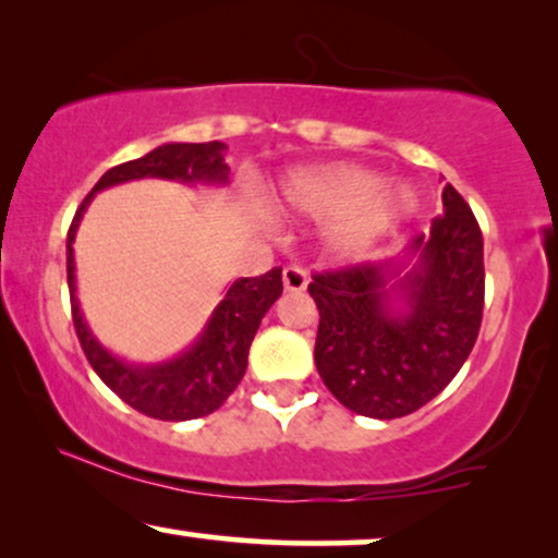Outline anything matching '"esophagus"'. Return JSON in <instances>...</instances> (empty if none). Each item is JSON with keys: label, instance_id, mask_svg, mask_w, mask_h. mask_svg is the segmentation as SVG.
<instances>
[{"label": "esophagus", "instance_id": "1", "mask_svg": "<svg viewBox=\"0 0 558 558\" xmlns=\"http://www.w3.org/2000/svg\"><path fill=\"white\" fill-rule=\"evenodd\" d=\"M283 286H286L288 293H303V291H306V286H308L306 270H301V267H295V265L286 267V270H283Z\"/></svg>", "mask_w": 558, "mask_h": 558}]
</instances>
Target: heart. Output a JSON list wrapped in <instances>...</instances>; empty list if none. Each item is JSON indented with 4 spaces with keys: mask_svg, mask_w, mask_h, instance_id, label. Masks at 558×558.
<instances>
[{
    "mask_svg": "<svg viewBox=\"0 0 558 558\" xmlns=\"http://www.w3.org/2000/svg\"><path fill=\"white\" fill-rule=\"evenodd\" d=\"M265 204L280 219L324 221L326 255L356 263L411 225L421 196L411 183H385L383 173L356 162H314L288 170Z\"/></svg>",
    "mask_w": 558,
    "mask_h": 558,
    "instance_id": "heart-1",
    "label": "heart"
}]
</instances>
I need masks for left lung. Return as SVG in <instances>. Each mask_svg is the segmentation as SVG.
I'll return each instance as SVG.
<instances>
[{
	"instance_id": "left-lung-1",
	"label": "left lung",
	"mask_w": 558,
	"mask_h": 558,
	"mask_svg": "<svg viewBox=\"0 0 558 558\" xmlns=\"http://www.w3.org/2000/svg\"><path fill=\"white\" fill-rule=\"evenodd\" d=\"M444 214L403 255L316 275L314 360L349 411L400 418L434 400L470 356L485 306L477 219L454 185Z\"/></svg>"
}]
</instances>
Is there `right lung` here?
<instances>
[{
    "instance_id": "obj_1",
    "label": "right lung",
    "mask_w": 558,
    "mask_h": 558,
    "mask_svg": "<svg viewBox=\"0 0 558 558\" xmlns=\"http://www.w3.org/2000/svg\"><path fill=\"white\" fill-rule=\"evenodd\" d=\"M225 143H166L143 158L122 162L107 170L92 193L78 206L65 240L69 257V291L73 326L84 354L94 373L135 411L160 421H191L217 411L232 396L247 369L250 344L259 329V322L283 293V267H272L259 278H236L225 288L219 306L209 322L183 352L162 362H130L109 352L94 331L88 329L84 311L76 295V257L73 242L81 219L94 202V196L111 185L162 178L183 185H227L229 166L225 162Z\"/></svg>"
}]
</instances>
